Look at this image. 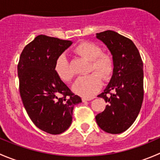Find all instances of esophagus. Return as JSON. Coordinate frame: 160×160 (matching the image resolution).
<instances>
[{
	"instance_id": "1",
	"label": "esophagus",
	"mask_w": 160,
	"mask_h": 160,
	"mask_svg": "<svg viewBox=\"0 0 160 160\" xmlns=\"http://www.w3.org/2000/svg\"><path fill=\"white\" fill-rule=\"evenodd\" d=\"M94 98V97H92V98H82V101H90V100H93Z\"/></svg>"
}]
</instances>
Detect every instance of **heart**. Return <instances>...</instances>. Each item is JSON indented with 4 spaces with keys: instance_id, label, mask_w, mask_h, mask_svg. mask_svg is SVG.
<instances>
[{
    "instance_id": "obj_1",
    "label": "heart",
    "mask_w": 160,
    "mask_h": 160,
    "mask_svg": "<svg viewBox=\"0 0 160 160\" xmlns=\"http://www.w3.org/2000/svg\"><path fill=\"white\" fill-rule=\"evenodd\" d=\"M73 52L90 61L88 72L79 77L72 85V90L77 94L87 98L93 96L102 86V80L108 81L114 71V59L111 53L103 52L101 46L90 41H83L75 46ZM54 70L60 80L70 82L73 78V72L67 56L60 55L55 62Z\"/></svg>"
}]
</instances>
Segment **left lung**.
<instances>
[{
    "label": "left lung",
    "instance_id": "obj_1",
    "mask_svg": "<svg viewBox=\"0 0 160 160\" xmlns=\"http://www.w3.org/2000/svg\"><path fill=\"white\" fill-rule=\"evenodd\" d=\"M114 59V71L110 83L98 98L108 104L97 114V124L104 132L119 134L128 129L139 113L144 96L143 62L130 38L114 31L97 33Z\"/></svg>",
    "mask_w": 160,
    "mask_h": 160
}]
</instances>
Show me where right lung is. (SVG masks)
<instances>
[{"instance_id":"add662e5","label":"right lung","mask_w":160,"mask_h":160,"mask_svg":"<svg viewBox=\"0 0 160 160\" xmlns=\"http://www.w3.org/2000/svg\"><path fill=\"white\" fill-rule=\"evenodd\" d=\"M71 41L40 35L25 46L18 64L19 92L34 125L52 135L70 126L73 107L81 102L58 77L54 65Z\"/></svg>"}]
</instances>
